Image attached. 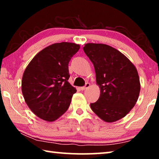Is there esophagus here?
<instances>
[{
	"instance_id": "34e87169",
	"label": "esophagus",
	"mask_w": 159,
	"mask_h": 159,
	"mask_svg": "<svg viewBox=\"0 0 159 159\" xmlns=\"http://www.w3.org/2000/svg\"><path fill=\"white\" fill-rule=\"evenodd\" d=\"M90 86V83H87L84 86H83V87L80 88V90H86V89H88V88H89Z\"/></svg>"
}]
</instances>
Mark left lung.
Returning a JSON list of instances; mask_svg holds the SVG:
<instances>
[{"label": "left lung", "mask_w": 159, "mask_h": 159, "mask_svg": "<svg viewBox=\"0 0 159 159\" xmlns=\"http://www.w3.org/2000/svg\"><path fill=\"white\" fill-rule=\"evenodd\" d=\"M83 50L93 64L100 88L99 98L90 104L91 109L104 121H116L125 116L138 100V71L124 55L109 45L88 43Z\"/></svg>", "instance_id": "obj_1"}]
</instances>
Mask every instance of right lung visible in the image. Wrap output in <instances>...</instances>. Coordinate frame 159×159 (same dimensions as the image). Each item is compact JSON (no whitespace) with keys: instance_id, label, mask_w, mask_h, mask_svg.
<instances>
[{"instance_id":"1","label":"right lung","mask_w":159,"mask_h":159,"mask_svg":"<svg viewBox=\"0 0 159 159\" xmlns=\"http://www.w3.org/2000/svg\"><path fill=\"white\" fill-rule=\"evenodd\" d=\"M79 48V45L68 42L50 45L35 56L24 72V98L41 119L53 121L68 109L76 92L68 82L69 62Z\"/></svg>"}]
</instances>
